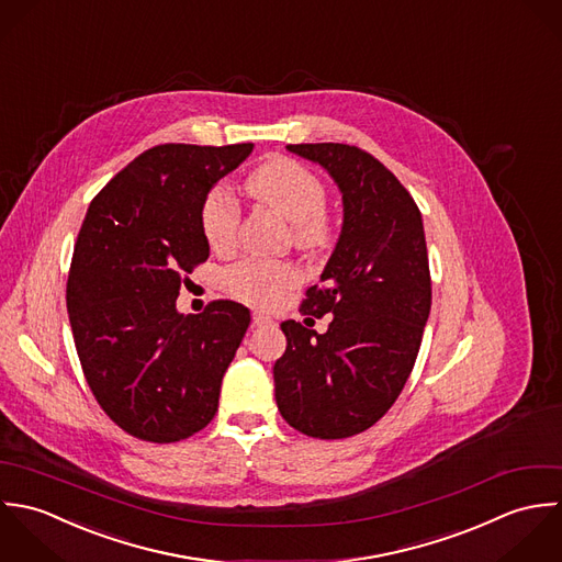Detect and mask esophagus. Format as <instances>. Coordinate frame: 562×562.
<instances>
[{
  "label": "esophagus",
  "mask_w": 562,
  "mask_h": 562,
  "mask_svg": "<svg viewBox=\"0 0 562 562\" xmlns=\"http://www.w3.org/2000/svg\"><path fill=\"white\" fill-rule=\"evenodd\" d=\"M273 319L269 317V315H265V313H260V311H256L254 315H251V324L256 326V328H260V326H269Z\"/></svg>",
  "instance_id": "34e87169"
}]
</instances>
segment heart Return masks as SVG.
<instances>
[{
  "mask_svg": "<svg viewBox=\"0 0 562 562\" xmlns=\"http://www.w3.org/2000/svg\"><path fill=\"white\" fill-rule=\"evenodd\" d=\"M245 189L251 198L273 209L291 224L293 245L319 256L333 245V225L326 215V187L302 162L293 158H271L249 173ZM202 232L215 251H225L236 240L238 209L224 191H211L202 204ZM300 282L291 262H271L247 258L225 273V289L256 306H273Z\"/></svg>",
  "mask_w": 562,
  "mask_h": 562,
  "instance_id": "1",
  "label": "heart"
}]
</instances>
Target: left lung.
<instances>
[{
	"label": "left lung",
	"instance_id": "left-lung-1",
	"mask_svg": "<svg viewBox=\"0 0 562 562\" xmlns=\"http://www.w3.org/2000/svg\"><path fill=\"white\" fill-rule=\"evenodd\" d=\"M289 151L319 162L342 193V229L306 291V322L330 317L319 335L284 322L286 349L273 364L278 411L313 439L364 432L400 397L419 353L432 304L422 213L402 182L371 154L342 143H300Z\"/></svg>",
	"mask_w": 562,
	"mask_h": 562
}]
</instances>
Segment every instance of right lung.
<instances>
[{
    "mask_svg": "<svg viewBox=\"0 0 562 562\" xmlns=\"http://www.w3.org/2000/svg\"><path fill=\"white\" fill-rule=\"evenodd\" d=\"M254 143L156 145L93 198L80 227L67 311L85 378L127 435L176 443L206 428L220 406L249 311L229 300L180 315L187 273L209 258L202 204Z\"/></svg>",
    "mask_w": 562,
    "mask_h": 562,
    "instance_id": "obj_1",
    "label": "right lung"
}]
</instances>
